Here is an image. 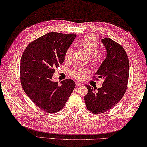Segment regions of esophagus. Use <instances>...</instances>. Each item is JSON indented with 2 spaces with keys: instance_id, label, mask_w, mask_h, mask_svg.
I'll use <instances>...</instances> for the list:
<instances>
[{
  "instance_id": "obj_1",
  "label": "esophagus",
  "mask_w": 147,
  "mask_h": 147,
  "mask_svg": "<svg viewBox=\"0 0 147 147\" xmlns=\"http://www.w3.org/2000/svg\"><path fill=\"white\" fill-rule=\"evenodd\" d=\"M76 86H77V87H80V86H82V84H80V83L78 82H76Z\"/></svg>"
}]
</instances>
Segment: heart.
<instances>
[{
    "label": "heart",
    "mask_w": 147,
    "mask_h": 147,
    "mask_svg": "<svg viewBox=\"0 0 147 147\" xmlns=\"http://www.w3.org/2000/svg\"><path fill=\"white\" fill-rule=\"evenodd\" d=\"M79 46L83 49L88 55H90L89 60L94 66L100 65L104 60V55L102 53L98 51V40L93 35H87L82 38L79 41ZM73 48L68 47L66 49L64 58L66 60H71L72 57ZM89 72L88 68L76 67L70 71V76L76 80H80L86 78Z\"/></svg>",
    "instance_id": "1"
}]
</instances>
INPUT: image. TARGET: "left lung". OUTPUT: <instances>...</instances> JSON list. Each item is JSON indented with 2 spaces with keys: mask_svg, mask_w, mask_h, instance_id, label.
Segmentation results:
<instances>
[{
  "mask_svg": "<svg viewBox=\"0 0 147 147\" xmlns=\"http://www.w3.org/2000/svg\"><path fill=\"white\" fill-rule=\"evenodd\" d=\"M107 51V57L96 74L95 80L102 78L104 82L97 90L86 85L88 93L84 100L88 110L99 114L111 109L123 98L127 89L129 63L123 46L109 38L101 40Z\"/></svg>",
  "mask_w": 147,
  "mask_h": 147,
  "instance_id": "left-lung-1",
  "label": "left lung"
}]
</instances>
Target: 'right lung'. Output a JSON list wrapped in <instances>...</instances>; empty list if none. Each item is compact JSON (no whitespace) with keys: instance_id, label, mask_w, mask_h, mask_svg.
<instances>
[{"instance_id":"1","label":"right lung","mask_w":147,"mask_h":147,"mask_svg":"<svg viewBox=\"0 0 147 147\" xmlns=\"http://www.w3.org/2000/svg\"><path fill=\"white\" fill-rule=\"evenodd\" d=\"M76 34L50 32L32 41L21 59L20 80L27 95L35 105L48 113L62 109L76 84L65 79L59 84L53 81L55 68L63 63L65 52Z\"/></svg>"}]
</instances>
